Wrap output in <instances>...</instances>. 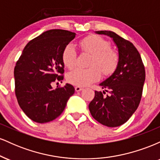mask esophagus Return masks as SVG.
I'll return each mask as SVG.
<instances>
[{"label":"esophagus","instance_id":"obj_1","mask_svg":"<svg viewBox=\"0 0 160 160\" xmlns=\"http://www.w3.org/2000/svg\"><path fill=\"white\" fill-rule=\"evenodd\" d=\"M82 89H83V88L81 87V86H75V91L76 92H80L82 90Z\"/></svg>","mask_w":160,"mask_h":160}]
</instances>
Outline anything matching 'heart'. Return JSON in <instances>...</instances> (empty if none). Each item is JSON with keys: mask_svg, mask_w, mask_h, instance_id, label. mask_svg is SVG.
<instances>
[{"mask_svg": "<svg viewBox=\"0 0 160 160\" xmlns=\"http://www.w3.org/2000/svg\"><path fill=\"white\" fill-rule=\"evenodd\" d=\"M81 49L92 55L89 62L91 68L82 69L77 68L67 74V80L70 83L78 86H85L97 81L101 77V71L104 74H111L117 68L119 56L116 51L110 49V43L98 35H90L80 40ZM77 52L74 45L67 44L62 53L63 65L67 68H72L75 65Z\"/></svg>", "mask_w": 160, "mask_h": 160, "instance_id": "heart-1", "label": "heart"}]
</instances>
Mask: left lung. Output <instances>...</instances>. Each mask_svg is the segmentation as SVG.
<instances>
[{
  "label": "left lung",
  "instance_id": "left-lung-1",
  "mask_svg": "<svg viewBox=\"0 0 160 160\" xmlns=\"http://www.w3.org/2000/svg\"><path fill=\"white\" fill-rule=\"evenodd\" d=\"M113 39L118 49L119 63L114 72L101 82L105 92H95L89 109L95 120L108 127L127 122L135 113L141 98L145 80L144 66L138 51L131 42L111 31H98Z\"/></svg>",
  "mask_w": 160,
  "mask_h": 160
}]
</instances>
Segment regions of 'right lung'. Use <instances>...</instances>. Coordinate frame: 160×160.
<instances>
[{"mask_svg":"<svg viewBox=\"0 0 160 160\" xmlns=\"http://www.w3.org/2000/svg\"><path fill=\"white\" fill-rule=\"evenodd\" d=\"M75 35L62 29L47 31L27 43L16 62V98L24 113L34 122L45 123L57 118L74 93L71 84L52 89V83L63 80L62 53Z\"/></svg>","mask_w":160,"mask_h":160,"instance_id":"obj_1","label":"right lung"}]
</instances>
